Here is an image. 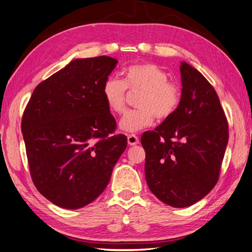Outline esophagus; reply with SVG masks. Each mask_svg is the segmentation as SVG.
Returning <instances> with one entry per match:
<instances>
[{
  "mask_svg": "<svg viewBox=\"0 0 252 252\" xmlns=\"http://www.w3.org/2000/svg\"><path fill=\"white\" fill-rule=\"evenodd\" d=\"M127 143H128V145L134 146V145H136V144L139 143V139L137 136L131 134V135H128V137H127Z\"/></svg>",
  "mask_w": 252,
  "mask_h": 252,
  "instance_id": "obj_1",
  "label": "esophagus"
}]
</instances>
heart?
<instances>
[{
	"label": "heart",
	"mask_w": 252,
	"mask_h": 252,
	"mask_svg": "<svg viewBox=\"0 0 252 252\" xmlns=\"http://www.w3.org/2000/svg\"><path fill=\"white\" fill-rule=\"evenodd\" d=\"M167 80V73L151 63L129 65L124 70V81L113 76L107 78L101 94L111 113L122 114L125 109L127 89L141 93L137 99L139 108L127 111L119 122V128L136 133L150 127L155 116L160 121L171 117L180 105L181 93L176 85Z\"/></svg>",
	"instance_id": "obj_1"
}]
</instances>
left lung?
<instances>
[{
    "mask_svg": "<svg viewBox=\"0 0 252 252\" xmlns=\"http://www.w3.org/2000/svg\"><path fill=\"white\" fill-rule=\"evenodd\" d=\"M180 105L154 130L145 131V177L158 200L174 208L196 203L219 179L229 131L220 99L200 71L182 61Z\"/></svg>",
    "mask_w": 252,
    "mask_h": 252,
    "instance_id": "obj_1",
    "label": "left lung"
}]
</instances>
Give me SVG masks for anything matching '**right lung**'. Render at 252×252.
<instances>
[{
  "mask_svg": "<svg viewBox=\"0 0 252 252\" xmlns=\"http://www.w3.org/2000/svg\"><path fill=\"white\" fill-rule=\"evenodd\" d=\"M118 61L101 56L75 59L33 92L22 118L33 183L63 209L92 203L109 183L127 146L113 135L116 122L101 87Z\"/></svg>",
  "mask_w": 252,
  "mask_h": 252,
  "instance_id": "add662e5",
  "label": "right lung"
}]
</instances>
